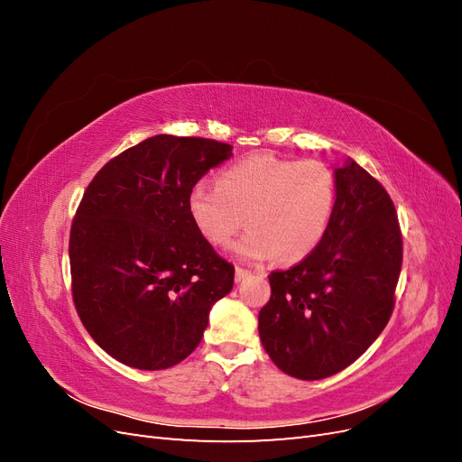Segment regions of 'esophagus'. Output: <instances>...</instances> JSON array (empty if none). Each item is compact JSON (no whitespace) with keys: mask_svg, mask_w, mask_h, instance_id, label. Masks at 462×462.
Listing matches in <instances>:
<instances>
[{"mask_svg":"<svg viewBox=\"0 0 462 462\" xmlns=\"http://www.w3.org/2000/svg\"><path fill=\"white\" fill-rule=\"evenodd\" d=\"M248 275H250V272H248V270L241 268V265H236V268H235V282H236V283H241L243 279H245V277H248Z\"/></svg>","mask_w":462,"mask_h":462,"instance_id":"obj_1","label":"esophagus"}]
</instances>
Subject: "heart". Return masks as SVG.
Segmentation results:
<instances>
[{
  "mask_svg": "<svg viewBox=\"0 0 462 462\" xmlns=\"http://www.w3.org/2000/svg\"><path fill=\"white\" fill-rule=\"evenodd\" d=\"M337 204V179L318 160H283L260 152L226 167L216 187L194 185L189 216L202 239L212 246L235 245L248 262L277 258L299 263L324 241Z\"/></svg>",
  "mask_w": 462,
  "mask_h": 462,
  "instance_id": "b5f03b06",
  "label": "heart"
}]
</instances>
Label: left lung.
Instances as JSON below:
<instances>
[{"label":"left lung","instance_id":"obj_1","mask_svg":"<svg viewBox=\"0 0 462 462\" xmlns=\"http://www.w3.org/2000/svg\"><path fill=\"white\" fill-rule=\"evenodd\" d=\"M337 204L324 241L285 272L258 314L273 365L299 380H324L366 353L395 306L402 236L395 204L366 170H335Z\"/></svg>","mask_w":462,"mask_h":462}]
</instances>
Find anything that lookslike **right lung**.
I'll list each match as a JSON object with an SVG mask.
<instances>
[{
  "label": "right lung",
  "instance_id": "1",
  "mask_svg": "<svg viewBox=\"0 0 462 462\" xmlns=\"http://www.w3.org/2000/svg\"><path fill=\"white\" fill-rule=\"evenodd\" d=\"M233 146L156 134L109 160L82 197L69 236L77 314L104 351L165 370L199 346L235 268L202 239L189 192Z\"/></svg>",
  "mask_w": 462,
  "mask_h": 462
}]
</instances>
